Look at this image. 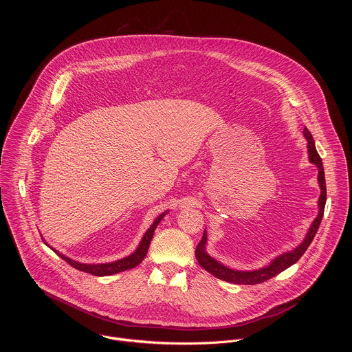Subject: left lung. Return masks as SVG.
I'll use <instances>...</instances> for the list:
<instances>
[{
	"mask_svg": "<svg viewBox=\"0 0 352 352\" xmlns=\"http://www.w3.org/2000/svg\"><path fill=\"white\" fill-rule=\"evenodd\" d=\"M304 136L308 140V156H309V162L312 164H315L319 170L318 174V181H319V186H320V196L318 200V206H319V213L316 216V219L314 220V223L311 224L304 241L300 242L296 248H294L292 250H288V252H284L283 255L274 258L267 266L256 269V270H236V269H231L224 266L223 263H220L219 261H216L214 258H212L208 252H206V243H208V232L206 230L204 231V236L202 241H200L196 246L195 255L196 259L199 262V265L202 266L206 272L212 273L214 277L232 283V284H243V285H252V284H259L263 281H267L269 278L277 276L278 273L284 272L285 269H288L289 266H292L294 263H296L300 256L305 254V250L308 249V246L311 245V242L314 241L318 228L320 226L323 213H324V205H326V181H324V170H323V164H322V159L316 152L315 147V140L311 135V132L305 128L304 129Z\"/></svg>",
	"mask_w": 352,
	"mask_h": 352,
	"instance_id": "8db88e82",
	"label": "left lung"
}]
</instances>
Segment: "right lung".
Instances as JSON below:
<instances>
[{
  "instance_id": "add662e5",
  "label": "right lung",
  "mask_w": 352,
  "mask_h": 352,
  "mask_svg": "<svg viewBox=\"0 0 352 352\" xmlns=\"http://www.w3.org/2000/svg\"><path fill=\"white\" fill-rule=\"evenodd\" d=\"M167 213H168V210L156 217V220L153 221V224L147 228V231L144 232L143 238L140 239L138 248L133 250V252H132L131 255H128V256H125V258H122V259H118V261H116V262H110V263H80V262L74 261V259L68 258L67 255L58 252L57 249H54L53 246H50L44 239H43V241H44V243H45L48 248H52L60 258H63V259H64L68 265H71L72 267H75V269H78V270H80V272H85V273H90V274H93V276H102V277H103V276H111V274H117V273H120V272H125V270L133 269V267H136V266L144 259V256H146V254H147L148 245H150V241H152V238H153L155 230H156V227L159 226V223L163 220V217H164Z\"/></svg>"
}]
</instances>
